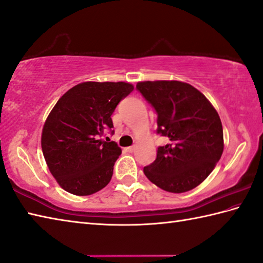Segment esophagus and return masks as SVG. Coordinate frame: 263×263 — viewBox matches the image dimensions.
<instances>
[{
	"instance_id": "1",
	"label": "esophagus",
	"mask_w": 263,
	"mask_h": 263,
	"mask_svg": "<svg viewBox=\"0 0 263 263\" xmlns=\"http://www.w3.org/2000/svg\"><path fill=\"white\" fill-rule=\"evenodd\" d=\"M126 151L128 152V153H133L136 151V146H131V147H127L126 148Z\"/></svg>"
}]
</instances>
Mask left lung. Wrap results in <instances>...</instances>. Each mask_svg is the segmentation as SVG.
Instances as JSON below:
<instances>
[{
  "label": "left lung",
  "instance_id": "8db88e82",
  "mask_svg": "<svg viewBox=\"0 0 263 263\" xmlns=\"http://www.w3.org/2000/svg\"><path fill=\"white\" fill-rule=\"evenodd\" d=\"M137 89L157 112V133L170 142L143 173L163 190L181 194L196 188L223 153L218 111L196 87L180 81H143Z\"/></svg>",
  "mask_w": 263,
  "mask_h": 263
}]
</instances>
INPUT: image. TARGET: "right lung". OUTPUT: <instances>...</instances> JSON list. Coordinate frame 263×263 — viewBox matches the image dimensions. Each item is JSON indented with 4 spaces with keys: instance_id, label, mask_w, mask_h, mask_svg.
I'll use <instances>...</instances> for the list:
<instances>
[{
    "instance_id": "add662e5",
    "label": "right lung",
    "mask_w": 263,
    "mask_h": 263,
    "mask_svg": "<svg viewBox=\"0 0 263 263\" xmlns=\"http://www.w3.org/2000/svg\"><path fill=\"white\" fill-rule=\"evenodd\" d=\"M135 89L127 82H83L57 101L41 137L43 156L59 186L89 196L109 183L122 149L101 137L112 127L111 114Z\"/></svg>"
}]
</instances>
